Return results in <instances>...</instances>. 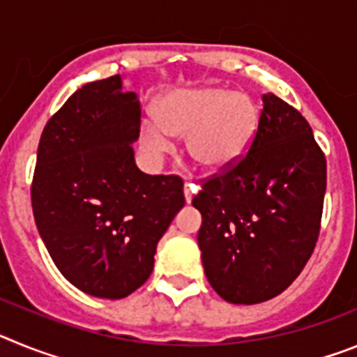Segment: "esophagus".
<instances>
[{
  "mask_svg": "<svg viewBox=\"0 0 357 357\" xmlns=\"http://www.w3.org/2000/svg\"><path fill=\"white\" fill-rule=\"evenodd\" d=\"M197 185L195 184H189V182H185L184 184V197H185V202L188 204H191V200H193V197L197 195Z\"/></svg>",
  "mask_w": 357,
  "mask_h": 357,
  "instance_id": "obj_1",
  "label": "esophagus"
}]
</instances>
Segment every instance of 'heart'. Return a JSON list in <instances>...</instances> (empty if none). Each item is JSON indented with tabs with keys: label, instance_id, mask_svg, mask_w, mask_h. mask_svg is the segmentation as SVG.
<instances>
[{
	"label": "heart",
	"instance_id": "heart-1",
	"mask_svg": "<svg viewBox=\"0 0 357 357\" xmlns=\"http://www.w3.org/2000/svg\"><path fill=\"white\" fill-rule=\"evenodd\" d=\"M259 127V107L247 93L200 85L172 89L159 98L155 118L141 121L139 141L153 159L184 137L188 155L207 173L232 169L250 150Z\"/></svg>",
	"mask_w": 357,
	"mask_h": 357
}]
</instances>
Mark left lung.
I'll return each instance as SVG.
<instances>
[{
  "label": "left lung",
  "mask_w": 357,
  "mask_h": 357,
  "mask_svg": "<svg viewBox=\"0 0 357 357\" xmlns=\"http://www.w3.org/2000/svg\"><path fill=\"white\" fill-rule=\"evenodd\" d=\"M327 164L304 116L263 94L248 153L204 182L198 247L207 280L230 304H259L284 291L320 232Z\"/></svg>",
  "instance_id": "8db88e82"
}]
</instances>
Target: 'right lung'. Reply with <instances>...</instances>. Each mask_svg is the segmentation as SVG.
Returning <instances> with one entry per match:
<instances>
[{"mask_svg":"<svg viewBox=\"0 0 357 357\" xmlns=\"http://www.w3.org/2000/svg\"><path fill=\"white\" fill-rule=\"evenodd\" d=\"M137 94L119 75L89 82L46 123L31 184L33 218L75 288L125 298L146 282L157 243L184 207L181 176L135 166Z\"/></svg>","mask_w":357,"mask_h":357,"instance_id":"1","label":"right lung"}]
</instances>
